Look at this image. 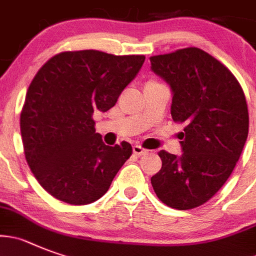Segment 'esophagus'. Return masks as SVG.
<instances>
[{"label": "esophagus", "mask_w": 256, "mask_h": 256, "mask_svg": "<svg viewBox=\"0 0 256 256\" xmlns=\"http://www.w3.org/2000/svg\"><path fill=\"white\" fill-rule=\"evenodd\" d=\"M133 152H134L137 156H142V154H147V150L144 148V147H140V144H136V146H133Z\"/></svg>", "instance_id": "obj_1"}]
</instances>
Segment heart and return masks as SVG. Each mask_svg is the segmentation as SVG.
I'll return each mask as SVG.
<instances>
[{"mask_svg": "<svg viewBox=\"0 0 256 256\" xmlns=\"http://www.w3.org/2000/svg\"><path fill=\"white\" fill-rule=\"evenodd\" d=\"M148 82H154V81H148Z\"/></svg>", "mask_w": 256, "mask_h": 256, "instance_id": "1", "label": "heart"}]
</instances>
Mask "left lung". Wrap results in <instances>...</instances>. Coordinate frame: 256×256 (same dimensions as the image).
Masks as SVG:
<instances>
[{
  "instance_id": "left-lung-1",
  "label": "left lung",
  "mask_w": 256,
  "mask_h": 256,
  "mask_svg": "<svg viewBox=\"0 0 256 256\" xmlns=\"http://www.w3.org/2000/svg\"><path fill=\"white\" fill-rule=\"evenodd\" d=\"M150 60L172 91L171 116L185 123L182 154L160 151L162 168L151 184L166 206L192 210L221 189L240 158L249 133L245 95L230 70L199 48Z\"/></svg>"
}]
</instances>
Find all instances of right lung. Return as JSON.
I'll return each instance as SVG.
<instances>
[{"mask_svg":"<svg viewBox=\"0 0 256 256\" xmlns=\"http://www.w3.org/2000/svg\"><path fill=\"white\" fill-rule=\"evenodd\" d=\"M144 60L99 50L63 52L35 74L20 130L28 165L50 196L80 206L106 193L132 146H106L95 133L92 114L116 105Z\"/></svg>","mask_w":256,"mask_h":256,"instance_id":"add662e5","label":"right lung"}]
</instances>
